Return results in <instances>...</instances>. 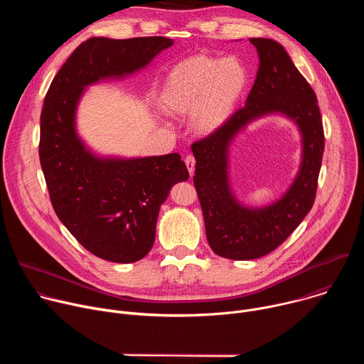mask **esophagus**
Returning <instances> with one entry per match:
<instances>
[{
	"mask_svg": "<svg viewBox=\"0 0 364 364\" xmlns=\"http://www.w3.org/2000/svg\"><path fill=\"white\" fill-rule=\"evenodd\" d=\"M184 163H186V167H187L190 176H193L194 174V166H196V160H194L193 155H187V157L184 159Z\"/></svg>",
	"mask_w": 364,
	"mask_h": 364,
	"instance_id": "1",
	"label": "esophagus"
}]
</instances>
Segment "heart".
I'll return each mask as SVG.
<instances>
[{"label": "heart", "instance_id": "heart-1", "mask_svg": "<svg viewBox=\"0 0 364 364\" xmlns=\"http://www.w3.org/2000/svg\"><path fill=\"white\" fill-rule=\"evenodd\" d=\"M247 82V72L236 58L194 55L168 72L159 105L171 117L190 114L193 131L210 135L232 118Z\"/></svg>", "mask_w": 364, "mask_h": 364}]
</instances>
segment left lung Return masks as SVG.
<instances>
[{"instance_id": "8db88e82", "label": "left lung", "mask_w": 364, "mask_h": 364, "mask_svg": "<svg viewBox=\"0 0 364 364\" xmlns=\"http://www.w3.org/2000/svg\"><path fill=\"white\" fill-rule=\"evenodd\" d=\"M259 69L245 107L219 131L191 145L194 187L213 252L233 261H250L277 249L298 228L314 204L324 152V129L317 96L292 63L287 50L271 38H249ZM282 113L299 127L303 139L300 171L284 196L265 208L243 206L228 183V148L255 119Z\"/></svg>"}]
</instances>
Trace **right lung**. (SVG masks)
<instances>
[{
  "mask_svg": "<svg viewBox=\"0 0 364 364\" xmlns=\"http://www.w3.org/2000/svg\"><path fill=\"white\" fill-rule=\"evenodd\" d=\"M173 43L159 36L92 37L70 55L44 97L38 154L51 204L76 240L105 261L131 264L151 250L160 207L188 171L177 152L95 155L76 132L77 103L86 86L132 75Z\"/></svg>",
  "mask_w": 364,
  "mask_h": 364,
  "instance_id": "obj_1",
  "label": "right lung"
}]
</instances>
